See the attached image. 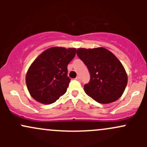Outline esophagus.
Segmentation results:
<instances>
[{
	"label": "esophagus",
	"mask_w": 147,
	"mask_h": 147,
	"mask_svg": "<svg viewBox=\"0 0 147 147\" xmlns=\"http://www.w3.org/2000/svg\"><path fill=\"white\" fill-rule=\"evenodd\" d=\"M75 79H76L77 80H80V76H78V77H77L76 78H75Z\"/></svg>",
	"instance_id": "esophagus-1"
}]
</instances>
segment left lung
<instances>
[{"label": "left lung", "instance_id": "left-lung-1", "mask_svg": "<svg viewBox=\"0 0 147 147\" xmlns=\"http://www.w3.org/2000/svg\"><path fill=\"white\" fill-rule=\"evenodd\" d=\"M77 55L90 74V82L84 86L86 94L101 104L117 100L122 95L128 80L116 56L104 47L79 48Z\"/></svg>", "mask_w": 147, "mask_h": 147}]
</instances>
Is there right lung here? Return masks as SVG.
<instances>
[{
  "instance_id": "add662e5",
  "label": "right lung",
  "mask_w": 147,
  "mask_h": 147,
  "mask_svg": "<svg viewBox=\"0 0 147 147\" xmlns=\"http://www.w3.org/2000/svg\"><path fill=\"white\" fill-rule=\"evenodd\" d=\"M75 55V48L61 47H51L41 53L26 74V85L31 97L50 105L63 95L70 82L67 65Z\"/></svg>"
}]
</instances>
